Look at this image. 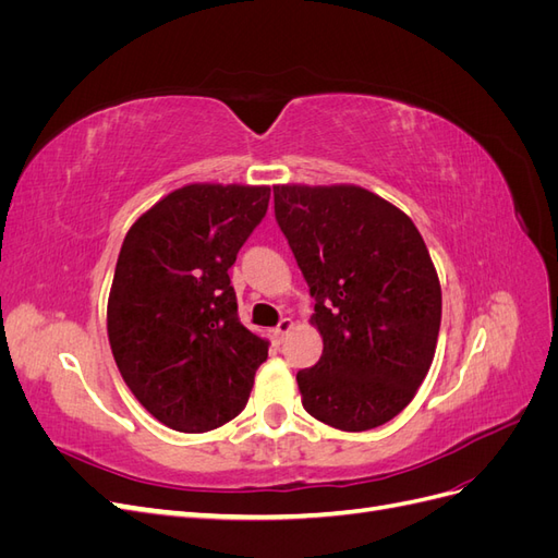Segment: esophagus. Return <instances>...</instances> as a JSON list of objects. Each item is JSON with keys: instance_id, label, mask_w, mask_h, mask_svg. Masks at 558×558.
<instances>
[{"instance_id": "34e87169", "label": "esophagus", "mask_w": 558, "mask_h": 558, "mask_svg": "<svg viewBox=\"0 0 558 558\" xmlns=\"http://www.w3.org/2000/svg\"><path fill=\"white\" fill-rule=\"evenodd\" d=\"M293 326H295V324H293V318H281V320H279V326L272 330V332H275V340H277V342H281L283 337L293 330Z\"/></svg>"}]
</instances>
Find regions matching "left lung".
Wrapping results in <instances>:
<instances>
[{
  "label": "left lung",
  "mask_w": 558,
  "mask_h": 558,
  "mask_svg": "<svg viewBox=\"0 0 558 558\" xmlns=\"http://www.w3.org/2000/svg\"><path fill=\"white\" fill-rule=\"evenodd\" d=\"M272 189L324 340L318 363L298 373L302 408L347 433L377 428L408 408L435 356L442 289L426 242L361 185Z\"/></svg>",
  "instance_id": "8db88e82"
}]
</instances>
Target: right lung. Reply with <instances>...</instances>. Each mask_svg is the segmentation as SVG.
<instances>
[{
	"label": "right lung",
	"instance_id": "obj_1",
	"mask_svg": "<svg viewBox=\"0 0 558 558\" xmlns=\"http://www.w3.org/2000/svg\"><path fill=\"white\" fill-rule=\"evenodd\" d=\"M269 202V185L189 183L128 230L107 305L113 361L146 412L207 433L244 408L269 342L238 316L228 269Z\"/></svg>",
	"mask_w": 558,
	"mask_h": 558
}]
</instances>
